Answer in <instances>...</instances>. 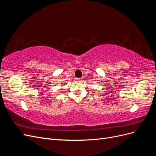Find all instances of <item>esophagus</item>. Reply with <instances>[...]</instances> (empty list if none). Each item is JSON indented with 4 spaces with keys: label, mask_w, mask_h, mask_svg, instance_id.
Listing matches in <instances>:
<instances>
[{
    "label": "esophagus",
    "mask_w": 156,
    "mask_h": 156,
    "mask_svg": "<svg viewBox=\"0 0 156 156\" xmlns=\"http://www.w3.org/2000/svg\"><path fill=\"white\" fill-rule=\"evenodd\" d=\"M81 78H76V80L77 81H81Z\"/></svg>",
    "instance_id": "obj_1"
}]
</instances>
